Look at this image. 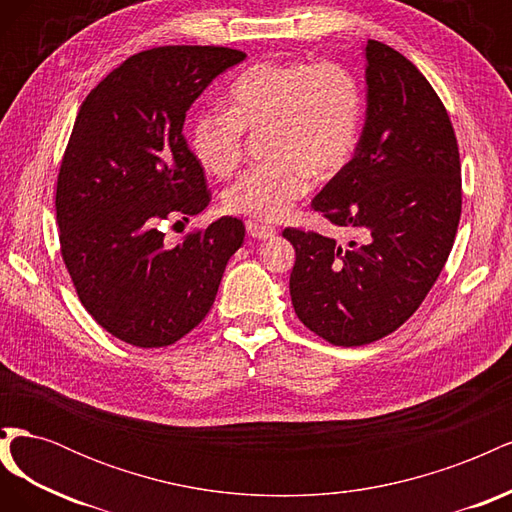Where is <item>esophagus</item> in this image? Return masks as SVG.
I'll return each mask as SVG.
<instances>
[{"label":"esophagus","mask_w":512,"mask_h":512,"mask_svg":"<svg viewBox=\"0 0 512 512\" xmlns=\"http://www.w3.org/2000/svg\"><path fill=\"white\" fill-rule=\"evenodd\" d=\"M247 235L254 237V239H271L275 237V228L273 226H265V224H258V222H247Z\"/></svg>","instance_id":"esophagus-1"}]
</instances>
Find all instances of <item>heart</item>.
<instances>
[{"mask_svg": "<svg viewBox=\"0 0 512 512\" xmlns=\"http://www.w3.org/2000/svg\"><path fill=\"white\" fill-rule=\"evenodd\" d=\"M226 108H205L190 126L194 156L211 175H228L241 160L245 130L271 126L273 162L243 170L222 194L224 209L275 222L309 190L331 179L359 145L363 91L339 64L258 61L228 87Z\"/></svg>", "mask_w": 512, "mask_h": 512, "instance_id": "b5f03b06", "label": "heart"}]
</instances>
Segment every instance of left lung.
<instances>
[{
  "instance_id": "obj_1",
  "label": "left lung",
  "mask_w": 512,
  "mask_h": 512,
  "mask_svg": "<svg viewBox=\"0 0 512 512\" xmlns=\"http://www.w3.org/2000/svg\"><path fill=\"white\" fill-rule=\"evenodd\" d=\"M365 126L352 160L312 200L348 226L346 247L286 228L290 297L309 331L335 346H365L399 329L436 284L461 215V166L451 119L404 55L363 46Z\"/></svg>"
}]
</instances>
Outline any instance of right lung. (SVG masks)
I'll list each match as a JSON object with an SVG mask.
<instances>
[{
  "instance_id": "obj_1",
  "label": "right lung",
  "mask_w": 512,
  "mask_h": 512,
  "mask_svg": "<svg viewBox=\"0 0 512 512\" xmlns=\"http://www.w3.org/2000/svg\"><path fill=\"white\" fill-rule=\"evenodd\" d=\"M245 57L224 46L143 51L91 89L76 115L57 177L61 256L87 312L121 342L162 348L188 335L243 243L245 226L230 215L175 247L160 224L209 205L183 121Z\"/></svg>"
}]
</instances>
